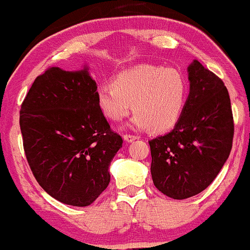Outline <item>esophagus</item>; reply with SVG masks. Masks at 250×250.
<instances>
[{"label":"esophagus","instance_id":"1","mask_svg":"<svg viewBox=\"0 0 250 250\" xmlns=\"http://www.w3.org/2000/svg\"><path fill=\"white\" fill-rule=\"evenodd\" d=\"M123 138H125V142H133V141H135L137 138L136 135H130V134H125L123 135Z\"/></svg>","mask_w":250,"mask_h":250}]
</instances>
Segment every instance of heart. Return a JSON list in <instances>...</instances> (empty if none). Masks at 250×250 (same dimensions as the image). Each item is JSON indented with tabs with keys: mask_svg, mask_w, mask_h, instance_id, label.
<instances>
[{
	"mask_svg": "<svg viewBox=\"0 0 250 250\" xmlns=\"http://www.w3.org/2000/svg\"><path fill=\"white\" fill-rule=\"evenodd\" d=\"M188 86L178 71L143 64L121 71L112 83L99 86L96 101L101 112L113 121L127 117L133 102L136 113L131 125L161 131L178 121Z\"/></svg>",
	"mask_w": 250,
	"mask_h": 250,
	"instance_id": "heart-1",
	"label": "heart"
}]
</instances>
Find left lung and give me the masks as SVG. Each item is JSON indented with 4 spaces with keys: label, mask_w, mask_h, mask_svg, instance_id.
I'll list each match as a JSON object with an SVG mask.
<instances>
[{
    "label": "left lung",
    "mask_w": 250,
    "mask_h": 250,
    "mask_svg": "<svg viewBox=\"0 0 250 250\" xmlns=\"http://www.w3.org/2000/svg\"><path fill=\"white\" fill-rule=\"evenodd\" d=\"M190 95L170 133L150 140L152 182L173 199L204 191L230 154L234 120L228 91L198 60L188 67Z\"/></svg>",
    "instance_id": "left-lung-1"
}]
</instances>
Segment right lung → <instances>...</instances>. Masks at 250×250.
Returning a JSON list of instances; mask_svg holds the SVG:
<instances>
[{"instance_id":"right-lung-1","label":"right lung","mask_w":250,"mask_h":250,"mask_svg":"<svg viewBox=\"0 0 250 250\" xmlns=\"http://www.w3.org/2000/svg\"><path fill=\"white\" fill-rule=\"evenodd\" d=\"M85 70L49 67L22 102L23 148L38 184L72 206H88L107 188L110 162L122 146L96 101Z\"/></svg>"}]
</instances>
